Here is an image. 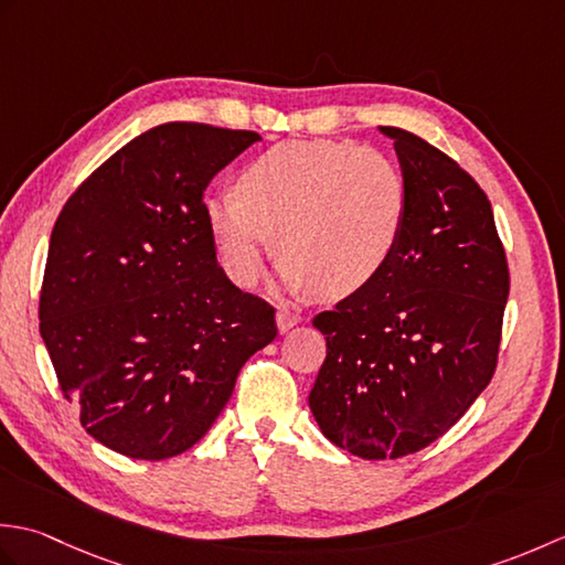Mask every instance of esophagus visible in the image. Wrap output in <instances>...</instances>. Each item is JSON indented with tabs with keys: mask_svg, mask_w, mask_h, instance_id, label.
Masks as SVG:
<instances>
[{
	"mask_svg": "<svg viewBox=\"0 0 565 565\" xmlns=\"http://www.w3.org/2000/svg\"><path fill=\"white\" fill-rule=\"evenodd\" d=\"M301 320L303 318L298 313H291V310H279V313H276V330L284 334V332H289L291 328H296Z\"/></svg>",
	"mask_w": 565,
	"mask_h": 565,
	"instance_id": "obj_1",
	"label": "esophagus"
}]
</instances>
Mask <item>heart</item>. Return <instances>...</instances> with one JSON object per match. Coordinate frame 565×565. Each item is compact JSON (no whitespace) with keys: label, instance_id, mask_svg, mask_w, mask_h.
I'll return each instance as SVG.
<instances>
[{"label":"heart","instance_id":"1","mask_svg":"<svg viewBox=\"0 0 565 565\" xmlns=\"http://www.w3.org/2000/svg\"><path fill=\"white\" fill-rule=\"evenodd\" d=\"M405 211L403 177L381 152L342 140H286L239 172L237 191L209 196L206 223L237 286L257 281L274 243L294 291L338 301L386 267Z\"/></svg>","mask_w":565,"mask_h":565}]
</instances>
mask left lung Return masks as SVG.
Returning a JSON list of instances; mask_svg holds the SVG:
<instances>
[{
	"mask_svg": "<svg viewBox=\"0 0 565 565\" xmlns=\"http://www.w3.org/2000/svg\"><path fill=\"white\" fill-rule=\"evenodd\" d=\"M393 140L403 235L374 281L316 316L328 356L308 395L318 427L362 459H401L459 423L493 379L510 294L490 201L441 150Z\"/></svg>",
	"mask_w": 565,
	"mask_h": 565,
	"instance_id": "8db88e82",
	"label": "left lung"
}]
</instances>
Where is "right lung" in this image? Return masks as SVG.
<instances>
[{
  "label": "right lung",
  "mask_w": 565,
  "mask_h": 565,
  "mask_svg": "<svg viewBox=\"0 0 565 565\" xmlns=\"http://www.w3.org/2000/svg\"><path fill=\"white\" fill-rule=\"evenodd\" d=\"M252 130L162 124L111 154L60 211L41 338L65 398L104 447L162 461L206 435L274 308L215 259L203 191Z\"/></svg>",
  "instance_id": "1"
}]
</instances>
